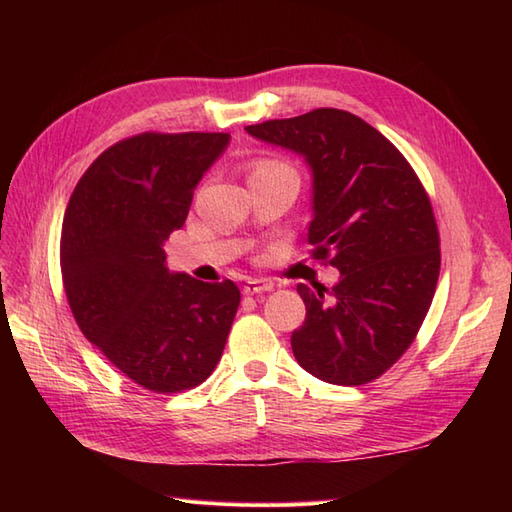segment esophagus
I'll list each match as a JSON object with an SVG mask.
<instances>
[{
	"mask_svg": "<svg viewBox=\"0 0 512 512\" xmlns=\"http://www.w3.org/2000/svg\"><path fill=\"white\" fill-rule=\"evenodd\" d=\"M273 288H275L273 281H268V279H248V281H244L242 292L244 295H259V292H270Z\"/></svg>",
	"mask_w": 512,
	"mask_h": 512,
	"instance_id": "34e87169",
	"label": "esophagus"
}]
</instances>
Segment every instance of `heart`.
Listing matches in <instances>:
<instances>
[{
  "label": "heart",
  "mask_w": 512,
  "mask_h": 512,
  "mask_svg": "<svg viewBox=\"0 0 512 512\" xmlns=\"http://www.w3.org/2000/svg\"><path fill=\"white\" fill-rule=\"evenodd\" d=\"M273 165H277V162H264V165H259V167H273Z\"/></svg>",
  "instance_id": "heart-1"
}]
</instances>
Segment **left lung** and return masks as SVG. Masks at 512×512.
Listing matches in <instances>:
<instances>
[{"mask_svg": "<svg viewBox=\"0 0 512 512\" xmlns=\"http://www.w3.org/2000/svg\"><path fill=\"white\" fill-rule=\"evenodd\" d=\"M246 132L306 160L312 255L341 273L332 290L297 286L306 321L292 332V354L325 383L365 385L405 354L436 292L429 195L405 156L350 112L321 107Z\"/></svg>", "mask_w": 512, "mask_h": 512, "instance_id": "left-lung-1", "label": "left lung"}]
</instances>
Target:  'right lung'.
Wrapping results in <instances>:
<instances>
[{
	"instance_id": "obj_1",
	"label": "right lung",
	"mask_w": 512,
	"mask_h": 512,
	"mask_svg": "<svg viewBox=\"0 0 512 512\" xmlns=\"http://www.w3.org/2000/svg\"><path fill=\"white\" fill-rule=\"evenodd\" d=\"M228 134H140L105 149L76 184L61 228L65 295L85 339L156 394L211 376L239 306L233 281L167 268L165 242Z\"/></svg>"
}]
</instances>
